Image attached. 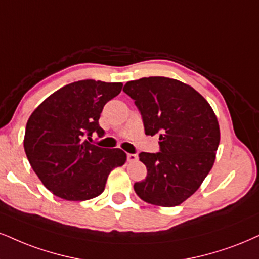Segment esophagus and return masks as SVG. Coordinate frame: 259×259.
<instances>
[{
    "instance_id": "34e87169",
    "label": "esophagus",
    "mask_w": 259,
    "mask_h": 259,
    "mask_svg": "<svg viewBox=\"0 0 259 259\" xmlns=\"http://www.w3.org/2000/svg\"><path fill=\"white\" fill-rule=\"evenodd\" d=\"M137 159H138V156L135 155V154H127V161L130 162V163H133V162H136Z\"/></svg>"
}]
</instances>
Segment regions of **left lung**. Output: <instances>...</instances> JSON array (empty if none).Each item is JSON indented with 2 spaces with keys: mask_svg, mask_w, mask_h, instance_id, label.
Listing matches in <instances>:
<instances>
[{
  "mask_svg": "<svg viewBox=\"0 0 259 259\" xmlns=\"http://www.w3.org/2000/svg\"><path fill=\"white\" fill-rule=\"evenodd\" d=\"M145 135L159 137V152H140L145 180L135 191L146 203L177 206L191 197L211 170L220 144L218 117L205 98L190 85L149 76L126 82Z\"/></svg>",
  "mask_w": 259,
  "mask_h": 259,
  "instance_id": "8db88e82",
  "label": "left lung"
}]
</instances>
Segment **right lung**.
<instances>
[{"mask_svg": "<svg viewBox=\"0 0 259 259\" xmlns=\"http://www.w3.org/2000/svg\"><path fill=\"white\" fill-rule=\"evenodd\" d=\"M121 89V82L79 80L54 92L31 114L25 152L34 173L55 196L66 200L100 196L110 171L124 164L122 150L88 142L92 133L104 136L98 120L105 103Z\"/></svg>", "mask_w": 259, "mask_h": 259, "instance_id": "obj_1", "label": "right lung"}]
</instances>
